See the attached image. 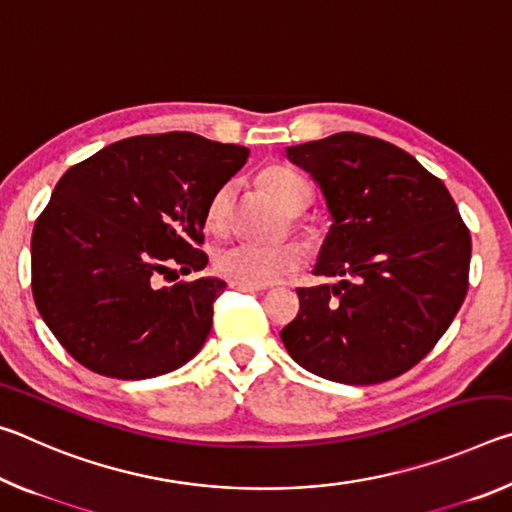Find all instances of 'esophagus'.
<instances>
[{
    "label": "esophagus",
    "mask_w": 512,
    "mask_h": 512,
    "mask_svg": "<svg viewBox=\"0 0 512 512\" xmlns=\"http://www.w3.org/2000/svg\"><path fill=\"white\" fill-rule=\"evenodd\" d=\"M230 289L235 291H250V293H257V291H264V287H253V284H244V282H237V280H230Z\"/></svg>",
    "instance_id": "obj_1"
}]
</instances>
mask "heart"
Listing matches in <instances>:
<instances>
[{
    "instance_id": "1",
    "label": "heart",
    "mask_w": 512,
    "mask_h": 512,
    "mask_svg": "<svg viewBox=\"0 0 512 512\" xmlns=\"http://www.w3.org/2000/svg\"><path fill=\"white\" fill-rule=\"evenodd\" d=\"M264 185L275 196V201L291 214L307 210L311 198H314L307 178L289 167L266 169ZM232 198H235V187L232 185H223L212 196L205 212V223L212 232H223L225 225H228ZM302 259H305V250H302L298 241H284V244L277 246H257L250 244V241H235V244L216 250L214 268L223 277H228V280L264 287V284H273L282 280L284 275L298 271Z\"/></svg>"
}]
</instances>
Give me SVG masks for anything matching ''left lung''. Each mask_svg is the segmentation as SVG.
I'll return each instance as SVG.
<instances>
[{
    "mask_svg": "<svg viewBox=\"0 0 512 512\" xmlns=\"http://www.w3.org/2000/svg\"><path fill=\"white\" fill-rule=\"evenodd\" d=\"M323 192L329 232L282 329L291 359L339 384L400 377L461 309L472 239L443 180L397 146L361 133L287 146Z\"/></svg>",
    "mask_w": 512,
    "mask_h": 512,
    "instance_id": "1",
    "label": "left lung"
}]
</instances>
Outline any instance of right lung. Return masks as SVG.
I'll list each match as a JSON object with an SVG mask.
<instances>
[{"label":"right lung","instance_id":"1","mask_svg":"<svg viewBox=\"0 0 512 512\" xmlns=\"http://www.w3.org/2000/svg\"><path fill=\"white\" fill-rule=\"evenodd\" d=\"M248 153L194 133L140 135L65 171L33 228L31 287L42 320L81 366L149 379L196 357L225 282L155 287V275L207 266L198 248L207 205Z\"/></svg>","mask_w":512,"mask_h":512}]
</instances>
